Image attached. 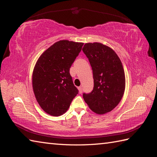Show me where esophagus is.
<instances>
[{
    "instance_id": "esophagus-1",
    "label": "esophagus",
    "mask_w": 157,
    "mask_h": 157,
    "mask_svg": "<svg viewBox=\"0 0 157 157\" xmlns=\"http://www.w3.org/2000/svg\"><path fill=\"white\" fill-rule=\"evenodd\" d=\"M78 90H79V93L80 94H82V86H80L78 88Z\"/></svg>"
}]
</instances>
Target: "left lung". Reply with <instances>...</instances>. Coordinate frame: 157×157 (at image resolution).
Segmentation results:
<instances>
[{"label": "left lung", "mask_w": 157, "mask_h": 157, "mask_svg": "<svg viewBox=\"0 0 157 157\" xmlns=\"http://www.w3.org/2000/svg\"><path fill=\"white\" fill-rule=\"evenodd\" d=\"M82 51L91 65L94 89L83 94L90 109L97 114H105L116 107L124 95L125 74L120 58L110 47L99 42L86 43Z\"/></svg>", "instance_id": "8db88e82"}]
</instances>
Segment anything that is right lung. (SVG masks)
Wrapping results in <instances>:
<instances>
[{"label":"right lung","instance_id":"add662e5","mask_svg":"<svg viewBox=\"0 0 157 157\" xmlns=\"http://www.w3.org/2000/svg\"><path fill=\"white\" fill-rule=\"evenodd\" d=\"M84 43L62 40L44 51L33 72V89L37 102L49 115L58 117L68 110L78 93L69 73Z\"/></svg>","mask_w":157,"mask_h":157}]
</instances>
